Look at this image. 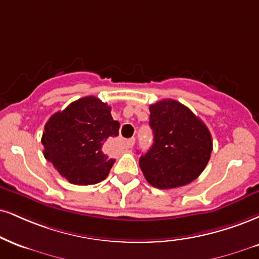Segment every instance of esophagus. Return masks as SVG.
Segmentation results:
<instances>
[{"label": "esophagus", "mask_w": 259, "mask_h": 259, "mask_svg": "<svg viewBox=\"0 0 259 259\" xmlns=\"http://www.w3.org/2000/svg\"><path fill=\"white\" fill-rule=\"evenodd\" d=\"M135 145V139L134 138H132V139H129V140H126L125 141V146H126V148H133V146Z\"/></svg>", "instance_id": "34e87169"}]
</instances>
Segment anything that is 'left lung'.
<instances>
[{"label": "left lung", "mask_w": 259, "mask_h": 259, "mask_svg": "<svg viewBox=\"0 0 259 259\" xmlns=\"http://www.w3.org/2000/svg\"><path fill=\"white\" fill-rule=\"evenodd\" d=\"M153 145L139 164L151 186L159 189L182 187L194 181L210 160L212 139L200 118L175 100L149 106Z\"/></svg>", "instance_id": "obj_1"}]
</instances>
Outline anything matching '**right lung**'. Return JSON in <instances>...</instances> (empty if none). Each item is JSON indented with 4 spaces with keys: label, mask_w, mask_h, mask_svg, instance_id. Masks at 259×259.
Instances as JSON below:
<instances>
[{
    "label": "right lung",
    "mask_w": 259,
    "mask_h": 259,
    "mask_svg": "<svg viewBox=\"0 0 259 259\" xmlns=\"http://www.w3.org/2000/svg\"><path fill=\"white\" fill-rule=\"evenodd\" d=\"M118 132L119 123L112 118L110 106L85 96L49 118L42 135L43 154L70 183L95 185L113 166L105 146Z\"/></svg>",
    "instance_id": "obj_1"
}]
</instances>
